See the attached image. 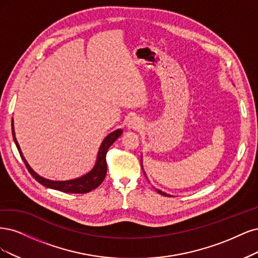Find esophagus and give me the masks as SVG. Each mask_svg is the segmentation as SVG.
Here are the masks:
<instances>
[{"instance_id":"obj_1","label":"esophagus","mask_w":258,"mask_h":258,"mask_svg":"<svg viewBox=\"0 0 258 258\" xmlns=\"http://www.w3.org/2000/svg\"><path fill=\"white\" fill-rule=\"evenodd\" d=\"M141 126H143V124H141V121L136 118V117H133L128 120L127 122V127L128 128H133V130H139Z\"/></svg>"}]
</instances>
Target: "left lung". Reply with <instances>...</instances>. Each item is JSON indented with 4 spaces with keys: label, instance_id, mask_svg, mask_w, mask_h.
<instances>
[{
    "label": "left lung",
    "instance_id": "8db88e82",
    "mask_svg": "<svg viewBox=\"0 0 258 258\" xmlns=\"http://www.w3.org/2000/svg\"><path fill=\"white\" fill-rule=\"evenodd\" d=\"M157 190V192H159L161 195H164V196H168L167 194H166V193H164V192H162V190H159V189H156Z\"/></svg>",
    "mask_w": 258,
    "mask_h": 258
}]
</instances>
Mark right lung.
Returning a JSON list of instances; mask_svg holds the SVG:
<instances>
[{"label": "right lung", "instance_id": "add662e5", "mask_svg": "<svg viewBox=\"0 0 258 258\" xmlns=\"http://www.w3.org/2000/svg\"><path fill=\"white\" fill-rule=\"evenodd\" d=\"M12 133H13L14 141H15L16 146H17V149H18L19 154L21 156L23 163L26 164L29 172L32 174V177L34 178L37 182H39L40 184H43L46 187L53 188L56 190H61V192H64V193L85 194V193L91 192V190L96 188L97 186L102 184V182L104 181V179L106 177V172H107V163H106L107 151H108V149H109V147L114 143V141L120 137V135L122 134V130H117V131L110 133V134L103 140V143H102L101 147H99V150H98L96 164L92 170L88 172L87 174H85V176H82L77 179H74V180H70V181H52V180H48V179H45L43 177L38 176V174L30 167V165L28 164L26 159H24V156L20 150V147H19V145L17 143V139H16V136H15L13 120H12Z\"/></svg>", "mask_w": 258, "mask_h": 258}]
</instances>
